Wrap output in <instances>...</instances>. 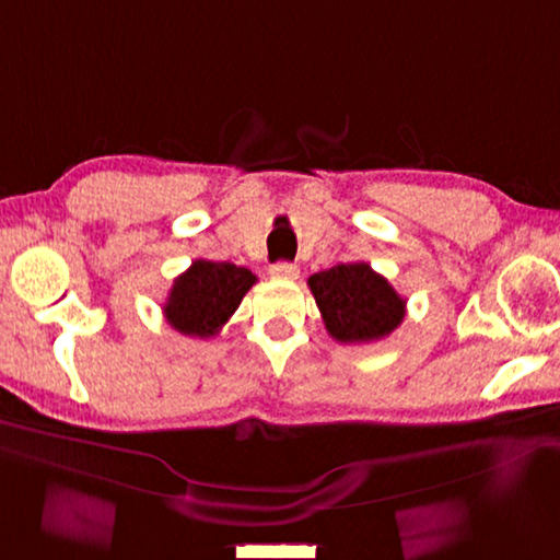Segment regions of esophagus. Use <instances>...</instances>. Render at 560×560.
Segmentation results:
<instances>
[{
    "label": "esophagus",
    "mask_w": 560,
    "mask_h": 560,
    "mask_svg": "<svg viewBox=\"0 0 560 560\" xmlns=\"http://www.w3.org/2000/svg\"><path fill=\"white\" fill-rule=\"evenodd\" d=\"M269 273L273 279H299V267L291 265V261H277V265L269 267Z\"/></svg>",
    "instance_id": "esophagus-1"
}]
</instances>
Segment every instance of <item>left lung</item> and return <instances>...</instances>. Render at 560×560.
Instances as JSON below:
<instances>
[{
    "mask_svg": "<svg viewBox=\"0 0 560 560\" xmlns=\"http://www.w3.org/2000/svg\"><path fill=\"white\" fill-rule=\"evenodd\" d=\"M325 327L339 343H371L395 331L407 301L368 261H351L307 279Z\"/></svg>",
    "mask_w": 560,
    "mask_h": 560,
    "instance_id": "8db88e82",
    "label": "left lung"
}]
</instances>
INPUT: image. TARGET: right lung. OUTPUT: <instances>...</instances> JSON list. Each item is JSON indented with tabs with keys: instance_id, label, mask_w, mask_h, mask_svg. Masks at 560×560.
Here are the masks:
<instances>
[{
	"instance_id": "obj_1",
	"label": "right lung",
	"mask_w": 560,
	"mask_h": 560,
	"mask_svg": "<svg viewBox=\"0 0 560 560\" xmlns=\"http://www.w3.org/2000/svg\"><path fill=\"white\" fill-rule=\"evenodd\" d=\"M255 281L253 271L231 261L195 259L192 267L173 281L163 315L180 335L209 339L229 323Z\"/></svg>"
}]
</instances>
